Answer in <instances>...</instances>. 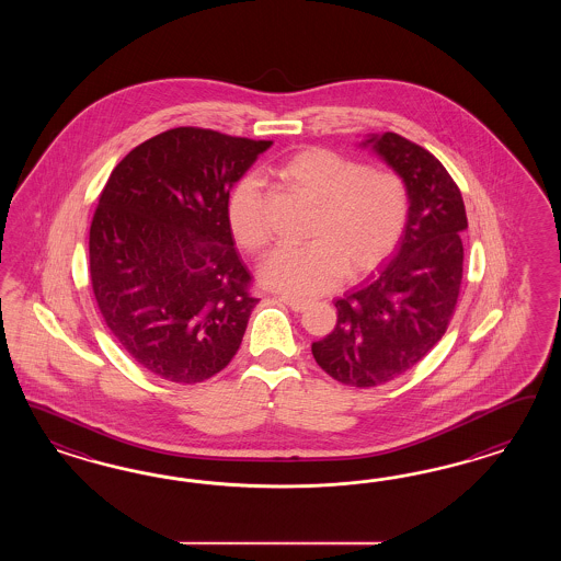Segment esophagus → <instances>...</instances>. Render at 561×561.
Returning <instances> with one entry per match:
<instances>
[{
  "mask_svg": "<svg viewBox=\"0 0 561 561\" xmlns=\"http://www.w3.org/2000/svg\"><path fill=\"white\" fill-rule=\"evenodd\" d=\"M282 300H284L291 310H296V312H302V310L308 308V302H306V300H300V298H288V296H282Z\"/></svg>",
  "mask_w": 561,
  "mask_h": 561,
  "instance_id": "esophagus-1",
  "label": "esophagus"
}]
</instances>
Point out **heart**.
I'll use <instances>...</instances> for the list:
<instances>
[{
    "mask_svg": "<svg viewBox=\"0 0 561 561\" xmlns=\"http://www.w3.org/2000/svg\"><path fill=\"white\" fill-rule=\"evenodd\" d=\"M277 176L314 204L308 242L279 249L263 277L273 288L317 296L341 275L354 279L382 265L399 247L409 220L408 181L392 169H368L356 158L306 148L277 167ZM228 224L238 244L259 255L272 240L255 179H242L228 197Z\"/></svg>",
    "mask_w": 561,
    "mask_h": 561,
    "instance_id": "1",
    "label": "heart"
}]
</instances>
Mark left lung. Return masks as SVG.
Returning <instances> with one entry per match:
<instances>
[{
  "label": "left lung",
  "mask_w": 561,
  "mask_h": 561,
  "mask_svg": "<svg viewBox=\"0 0 561 561\" xmlns=\"http://www.w3.org/2000/svg\"><path fill=\"white\" fill-rule=\"evenodd\" d=\"M408 181V228L391 263L335 302L337 324L312 356L341 385L370 389L408 373L442 340L462 282L467 214L434 153L399 134L366 139Z\"/></svg>",
  "instance_id": "8db88e82"
}]
</instances>
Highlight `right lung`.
I'll return each instance as SVG.
<instances>
[{"mask_svg":"<svg viewBox=\"0 0 561 561\" xmlns=\"http://www.w3.org/2000/svg\"><path fill=\"white\" fill-rule=\"evenodd\" d=\"M272 141L174 127L113 169L90 226L102 319L148 373L195 385L237 356L259 298L228 224V197Z\"/></svg>","mask_w":561,"mask_h":561,"instance_id":"add662e5","label":"right lung"}]
</instances>
